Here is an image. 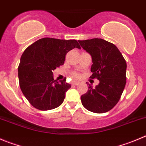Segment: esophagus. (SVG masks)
<instances>
[{
	"label": "esophagus",
	"mask_w": 146,
	"mask_h": 146,
	"mask_svg": "<svg viewBox=\"0 0 146 146\" xmlns=\"http://www.w3.org/2000/svg\"><path fill=\"white\" fill-rule=\"evenodd\" d=\"M72 84H73V85H77V84H79V82H72Z\"/></svg>",
	"instance_id": "esophagus-1"
}]
</instances>
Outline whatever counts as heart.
<instances>
[{
    "label": "heart",
    "instance_id": "obj_1",
    "mask_svg": "<svg viewBox=\"0 0 146 146\" xmlns=\"http://www.w3.org/2000/svg\"><path fill=\"white\" fill-rule=\"evenodd\" d=\"M74 76H75V77H78V75H77V74H74Z\"/></svg>",
    "mask_w": 146,
    "mask_h": 146
}]
</instances>
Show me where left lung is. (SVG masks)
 I'll use <instances>...</instances> for the list:
<instances>
[{
  "label": "left lung",
  "mask_w": 146,
  "mask_h": 146,
  "mask_svg": "<svg viewBox=\"0 0 146 146\" xmlns=\"http://www.w3.org/2000/svg\"><path fill=\"white\" fill-rule=\"evenodd\" d=\"M92 56V78L100 83L81 96L82 104L95 113L107 112L118 102L126 84L127 64L115 45L102 38L78 41Z\"/></svg>",
  "instance_id": "obj_1"
}]
</instances>
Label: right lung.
<instances>
[{
    "label": "right lung",
    "instance_id": "right-lung-1",
    "mask_svg": "<svg viewBox=\"0 0 146 146\" xmlns=\"http://www.w3.org/2000/svg\"><path fill=\"white\" fill-rule=\"evenodd\" d=\"M80 48L76 40L43 38L29 46L21 57L18 72L21 90L31 105L40 110L60 106L71 84L54 80L53 71L63 65L66 53Z\"/></svg>",
    "mask_w": 146,
    "mask_h": 146
}]
</instances>
